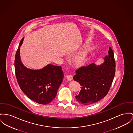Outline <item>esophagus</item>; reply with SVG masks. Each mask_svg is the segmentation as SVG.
I'll list each match as a JSON object with an SVG mask.
<instances>
[{
    "instance_id": "obj_1",
    "label": "esophagus",
    "mask_w": 133,
    "mask_h": 133,
    "mask_svg": "<svg viewBox=\"0 0 133 133\" xmlns=\"http://www.w3.org/2000/svg\"><path fill=\"white\" fill-rule=\"evenodd\" d=\"M66 78L69 81H71V80L73 79V77H72V75H68L66 76Z\"/></svg>"
}]
</instances>
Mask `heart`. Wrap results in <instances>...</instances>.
I'll list each match as a JSON object with an SVG mask.
<instances>
[{
    "instance_id": "1",
    "label": "heart",
    "mask_w": 133,
    "mask_h": 133,
    "mask_svg": "<svg viewBox=\"0 0 133 133\" xmlns=\"http://www.w3.org/2000/svg\"><path fill=\"white\" fill-rule=\"evenodd\" d=\"M87 52L86 50H84L81 53L78 54L74 58V61L76 63H80L82 62V61L85 58L86 55H87Z\"/></svg>"
}]
</instances>
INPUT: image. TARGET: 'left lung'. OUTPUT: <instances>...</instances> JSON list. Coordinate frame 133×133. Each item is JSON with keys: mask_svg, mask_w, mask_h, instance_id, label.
Segmentation results:
<instances>
[{"mask_svg": "<svg viewBox=\"0 0 133 133\" xmlns=\"http://www.w3.org/2000/svg\"><path fill=\"white\" fill-rule=\"evenodd\" d=\"M115 68L114 54L109 47L102 64L91 63L76 70L74 80L80 83L81 88L76 96L77 100L83 104L89 105L104 97L115 77Z\"/></svg>", "mask_w": 133, "mask_h": 133, "instance_id": "obj_1", "label": "left lung"}]
</instances>
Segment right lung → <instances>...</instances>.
<instances>
[{"mask_svg": "<svg viewBox=\"0 0 133 133\" xmlns=\"http://www.w3.org/2000/svg\"><path fill=\"white\" fill-rule=\"evenodd\" d=\"M23 37L15 56V68L18 84L28 97L41 104H47L55 98L62 83L64 74L60 66L48 64L40 70L26 68L21 62L20 47Z\"/></svg>", "mask_w": 133, "mask_h": 133, "instance_id": "1", "label": "right lung"}]
</instances>
